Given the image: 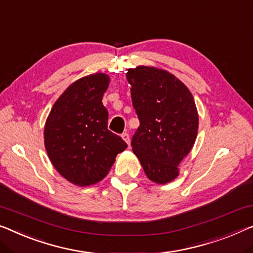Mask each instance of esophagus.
Returning <instances> with one entry per match:
<instances>
[{"label": "esophagus", "mask_w": 253, "mask_h": 253, "mask_svg": "<svg viewBox=\"0 0 253 253\" xmlns=\"http://www.w3.org/2000/svg\"><path fill=\"white\" fill-rule=\"evenodd\" d=\"M122 137H123V139L124 141H125L128 145L130 144V137H129V134L128 133H124L123 135H122Z\"/></svg>", "instance_id": "obj_1"}]
</instances>
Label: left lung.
<instances>
[{"label":"left lung","instance_id":"left-lung-1","mask_svg":"<svg viewBox=\"0 0 253 253\" xmlns=\"http://www.w3.org/2000/svg\"><path fill=\"white\" fill-rule=\"evenodd\" d=\"M126 78L139 120L131 138L133 152L150 180L172 182L179 174L178 165L197 139L199 115L194 97L176 76L156 67L131 68Z\"/></svg>","mask_w":253,"mask_h":253}]
</instances>
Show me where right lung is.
Wrapping results in <instances>:
<instances>
[{
    "instance_id": "1",
    "label": "right lung",
    "mask_w": 253,
    "mask_h": 253,
    "mask_svg": "<svg viewBox=\"0 0 253 253\" xmlns=\"http://www.w3.org/2000/svg\"><path fill=\"white\" fill-rule=\"evenodd\" d=\"M110 77L90 74L74 82L51 109L44 127L48 159L68 182L89 186L102 180L127 144L108 129L102 103Z\"/></svg>"
}]
</instances>
